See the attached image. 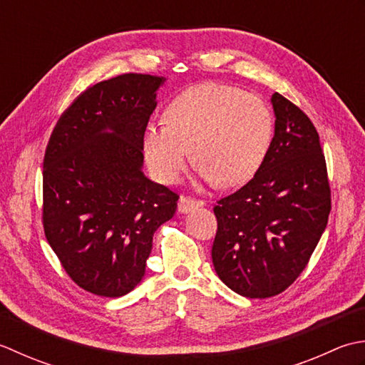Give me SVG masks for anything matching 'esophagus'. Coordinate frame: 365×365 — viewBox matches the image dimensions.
Here are the masks:
<instances>
[{
	"label": "esophagus",
	"instance_id": "obj_1",
	"mask_svg": "<svg viewBox=\"0 0 365 365\" xmlns=\"http://www.w3.org/2000/svg\"><path fill=\"white\" fill-rule=\"evenodd\" d=\"M202 205H203V202H200V200L181 195L180 203H178V211H180V212H189L190 210H195V207L202 206Z\"/></svg>",
	"mask_w": 365,
	"mask_h": 365
}]
</instances>
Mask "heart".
Wrapping results in <instances>:
<instances>
[{"label":"heart","instance_id":"heart-1","mask_svg":"<svg viewBox=\"0 0 365 365\" xmlns=\"http://www.w3.org/2000/svg\"><path fill=\"white\" fill-rule=\"evenodd\" d=\"M165 124L145 129L143 151L153 175L173 182L190 159L206 181L236 187L250 181L269 150L274 120L258 96L230 85L185 89L163 111Z\"/></svg>","mask_w":365,"mask_h":365}]
</instances>
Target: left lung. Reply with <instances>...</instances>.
Returning a JSON list of instances; mask_svg holds the SVG:
<instances>
[{"mask_svg": "<svg viewBox=\"0 0 365 365\" xmlns=\"http://www.w3.org/2000/svg\"><path fill=\"white\" fill-rule=\"evenodd\" d=\"M276 132L252 180L217 200L214 269L245 297L276 296L306 269L331 212L324 153L314 123L272 94Z\"/></svg>", "mask_w": 365, "mask_h": 365, "instance_id": "8db88e82", "label": "left lung"}]
</instances>
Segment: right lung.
<instances>
[{"instance_id":"1","label":"right lung","mask_w":365,"mask_h":365,"mask_svg":"<svg viewBox=\"0 0 365 365\" xmlns=\"http://www.w3.org/2000/svg\"><path fill=\"white\" fill-rule=\"evenodd\" d=\"M163 77L124 73L88 88L51 132L42 170V225L68 276L120 297L145 276L153 235L180 195L141 172L143 135Z\"/></svg>"}]
</instances>
